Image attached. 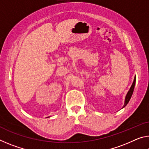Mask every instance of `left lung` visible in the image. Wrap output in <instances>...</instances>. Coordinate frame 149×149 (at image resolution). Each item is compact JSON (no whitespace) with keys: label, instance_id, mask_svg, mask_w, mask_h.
Segmentation results:
<instances>
[{"label":"left lung","instance_id":"8db88e82","mask_svg":"<svg viewBox=\"0 0 149 149\" xmlns=\"http://www.w3.org/2000/svg\"><path fill=\"white\" fill-rule=\"evenodd\" d=\"M135 81H136V77H134V80H133V82L132 85V86H131L130 90L128 91V92L127 93V95L125 96V102H124V105H123V107H122V108H124L126 105L128 104V102L131 99V97H132V94L133 93V90H134V87H135Z\"/></svg>","mask_w":149,"mask_h":149}]
</instances>
